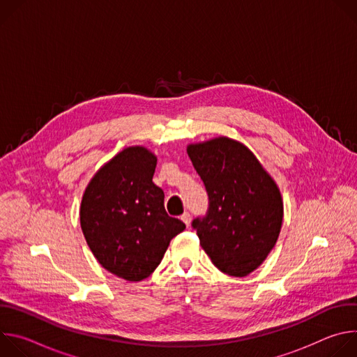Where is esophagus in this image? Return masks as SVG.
Here are the masks:
<instances>
[{
  "label": "esophagus",
  "instance_id": "esophagus-1",
  "mask_svg": "<svg viewBox=\"0 0 357 357\" xmlns=\"http://www.w3.org/2000/svg\"><path fill=\"white\" fill-rule=\"evenodd\" d=\"M181 220H182L186 226H189V225H190V213H189V212H185V213L181 216Z\"/></svg>",
  "mask_w": 357,
  "mask_h": 357
}]
</instances>
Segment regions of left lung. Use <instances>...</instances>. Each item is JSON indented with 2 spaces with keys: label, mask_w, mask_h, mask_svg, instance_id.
<instances>
[{
  "label": "left lung",
  "mask_w": 357,
  "mask_h": 357,
  "mask_svg": "<svg viewBox=\"0 0 357 357\" xmlns=\"http://www.w3.org/2000/svg\"><path fill=\"white\" fill-rule=\"evenodd\" d=\"M186 151L209 196L206 216L192 222L200 245L222 273L245 277L278 240L284 216L280 189L236 139L218 137Z\"/></svg>",
  "instance_id": "8db88e82"
}]
</instances>
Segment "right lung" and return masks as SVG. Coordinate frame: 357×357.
I'll use <instances>...</instances> for the list:
<instances>
[{"instance_id": "add662e5", "label": "right lung", "mask_w": 357, "mask_h": 357, "mask_svg": "<svg viewBox=\"0 0 357 357\" xmlns=\"http://www.w3.org/2000/svg\"><path fill=\"white\" fill-rule=\"evenodd\" d=\"M157 157L128 146L101 167L80 205V226L97 261L127 281H142L160 266L185 223L168 216L164 190L152 182Z\"/></svg>"}]
</instances>
